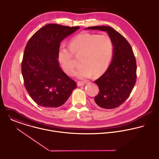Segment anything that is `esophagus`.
<instances>
[{
	"mask_svg": "<svg viewBox=\"0 0 159 159\" xmlns=\"http://www.w3.org/2000/svg\"><path fill=\"white\" fill-rule=\"evenodd\" d=\"M85 84V82H77V85L78 86H83Z\"/></svg>",
	"mask_w": 159,
	"mask_h": 159,
	"instance_id": "1",
	"label": "esophagus"
}]
</instances>
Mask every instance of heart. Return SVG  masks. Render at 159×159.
Here are the masks:
<instances>
[{
  "instance_id": "1",
  "label": "heart",
  "mask_w": 159,
  "mask_h": 159,
  "mask_svg": "<svg viewBox=\"0 0 159 159\" xmlns=\"http://www.w3.org/2000/svg\"><path fill=\"white\" fill-rule=\"evenodd\" d=\"M69 49H59V61L64 70L72 75L77 67L73 54L80 56L81 66L76 74L83 79L91 77L92 74L100 75L107 70L113 56V43L107 33H82L71 39Z\"/></svg>"
}]
</instances>
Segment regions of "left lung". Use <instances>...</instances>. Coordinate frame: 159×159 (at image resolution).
I'll list each match as a JSON object with an SVG mask.
<instances>
[{
  "label": "left lung",
  "instance_id": "left-lung-1",
  "mask_svg": "<svg viewBox=\"0 0 159 159\" xmlns=\"http://www.w3.org/2000/svg\"><path fill=\"white\" fill-rule=\"evenodd\" d=\"M85 29L107 31L113 43V60L106 72L94 83L99 92L95 103L105 109H113L123 104L129 97L137 79L136 60L126 38L112 27L95 26Z\"/></svg>",
  "mask_w": 159,
  "mask_h": 159
}]
</instances>
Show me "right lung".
Segmentation results:
<instances>
[{
    "label": "right lung",
    "instance_id": "1",
    "mask_svg": "<svg viewBox=\"0 0 159 159\" xmlns=\"http://www.w3.org/2000/svg\"><path fill=\"white\" fill-rule=\"evenodd\" d=\"M50 23L38 30L28 40L21 62L25 87L33 100L46 108L61 107L67 100L76 82L59 67L61 42L79 29Z\"/></svg>",
    "mask_w": 159,
    "mask_h": 159
}]
</instances>
